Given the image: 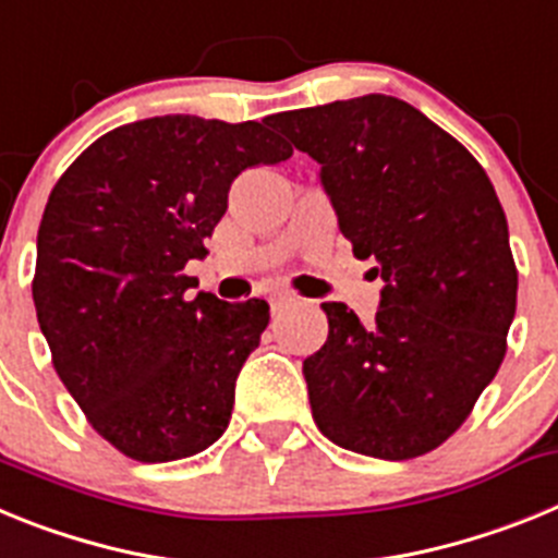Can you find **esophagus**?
I'll list each match as a JSON object with an SVG mask.
<instances>
[{"label": "esophagus", "mask_w": 558, "mask_h": 558, "mask_svg": "<svg viewBox=\"0 0 558 558\" xmlns=\"http://www.w3.org/2000/svg\"><path fill=\"white\" fill-rule=\"evenodd\" d=\"M290 304H295V299L290 293H274L270 295V313L279 315L284 307H290Z\"/></svg>", "instance_id": "1"}]
</instances>
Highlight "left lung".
Returning a JSON list of instances; mask_svg holds the SVG:
<instances>
[{"mask_svg": "<svg viewBox=\"0 0 558 558\" xmlns=\"http://www.w3.org/2000/svg\"><path fill=\"white\" fill-rule=\"evenodd\" d=\"M270 122L322 165L340 231L383 279L372 324L322 304L327 343L302 368L315 425L360 456H425L466 422L506 357L517 265L495 186L461 142L397 97Z\"/></svg>", "mask_w": 558, "mask_h": 558, "instance_id": "8db88e82", "label": "left lung"}]
</instances>
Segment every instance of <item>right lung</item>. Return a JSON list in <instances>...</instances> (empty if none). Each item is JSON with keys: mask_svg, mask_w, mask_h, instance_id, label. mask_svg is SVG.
Wrapping results in <instances>:
<instances>
[{"mask_svg": "<svg viewBox=\"0 0 558 558\" xmlns=\"http://www.w3.org/2000/svg\"><path fill=\"white\" fill-rule=\"evenodd\" d=\"M293 147L265 122L190 113L120 125L52 186L33 302L52 366L88 425L122 456L165 463L215 445L234 383L270 322L263 299L190 295L184 274L243 170Z\"/></svg>", "mask_w": 558, "mask_h": 558, "instance_id": "add662e5", "label": "right lung"}]
</instances>
